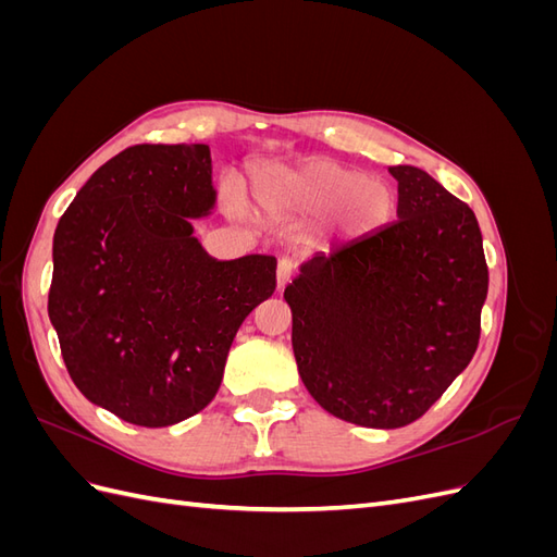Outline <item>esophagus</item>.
I'll list each match as a JSON object with an SVG mask.
<instances>
[{
	"mask_svg": "<svg viewBox=\"0 0 557 557\" xmlns=\"http://www.w3.org/2000/svg\"><path fill=\"white\" fill-rule=\"evenodd\" d=\"M293 274H295V264L290 262V260H278V267H276V283H278V288H285V285L290 283V278H293Z\"/></svg>",
	"mask_w": 557,
	"mask_h": 557,
	"instance_id": "esophagus-1",
	"label": "esophagus"
}]
</instances>
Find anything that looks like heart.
Instances as JSON below:
<instances>
[{
    "mask_svg": "<svg viewBox=\"0 0 557 557\" xmlns=\"http://www.w3.org/2000/svg\"><path fill=\"white\" fill-rule=\"evenodd\" d=\"M256 197L272 213H327L325 232L344 239L374 234L391 221L397 205L387 181L325 158L297 166H262L256 172Z\"/></svg>",
    "mask_w": 557,
    "mask_h": 557,
    "instance_id": "heart-1",
    "label": "heart"
}]
</instances>
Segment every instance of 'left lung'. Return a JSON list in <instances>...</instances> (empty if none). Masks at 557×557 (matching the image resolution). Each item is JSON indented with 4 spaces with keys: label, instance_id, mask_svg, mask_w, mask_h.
<instances>
[{
    "label": "left lung",
    "instance_id": "obj_1",
    "mask_svg": "<svg viewBox=\"0 0 557 557\" xmlns=\"http://www.w3.org/2000/svg\"><path fill=\"white\" fill-rule=\"evenodd\" d=\"M391 174L399 221L311 258L283 295L311 397L381 430L413 423L471 362L487 295L474 211L418 166Z\"/></svg>",
    "mask_w": 557,
    "mask_h": 557
}]
</instances>
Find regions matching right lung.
<instances>
[{"instance_id":"1","label":"right lung","mask_w":557,"mask_h":557,"mask_svg":"<svg viewBox=\"0 0 557 557\" xmlns=\"http://www.w3.org/2000/svg\"><path fill=\"white\" fill-rule=\"evenodd\" d=\"M207 144H137L88 178L53 239L48 315L78 391L141 428L199 413L276 260L218 262L190 218L215 201Z\"/></svg>"}]
</instances>
